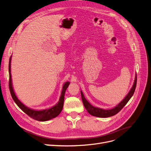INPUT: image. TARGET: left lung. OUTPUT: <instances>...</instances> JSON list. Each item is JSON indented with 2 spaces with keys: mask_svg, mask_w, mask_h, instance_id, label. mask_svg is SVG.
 Wrapping results in <instances>:
<instances>
[{
  "mask_svg": "<svg viewBox=\"0 0 151 151\" xmlns=\"http://www.w3.org/2000/svg\"><path fill=\"white\" fill-rule=\"evenodd\" d=\"M136 84H137V75H136V78H135V81L134 82L133 86L131 88V91H130L128 93V94L120 103L117 106H116L115 107L112 109L104 110V109L92 106L91 104L86 99V98L84 97L82 92L81 91L82 101L83 102V104H84V106L87 110V111L89 112L91 115H92L93 116L98 117H111V116L116 115V114H117L124 106L126 105V104L128 102V101L130 100V99L131 98V97L134 94L135 89H136Z\"/></svg>",
  "mask_w": 151,
  "mask_h": 151,
  "instance_id": "obj_1",
  "label": "left lung"
}]
</instances>
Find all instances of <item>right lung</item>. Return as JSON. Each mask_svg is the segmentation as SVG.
I'll use <instances>...</instances> for the list:
<instances>
[{
    "label": "right lung",
    "mask_w": 151,
    "mask_h": 151,
    "mask_svg": "<svg viewBox=\"0 0 151 151\" xmlns=\"http://www.w3.org/2000/svg\"><path fill=\"white\" fill-rule=\"evenodd\" d=\"M10 61H11V57L9 59V90L10 92V94L13 99L14 102L16 103V104L18 106V107L23 111L26 114L32 118L34 120L39 121H49L50 119H52L53 118L56 117L61 112L62 109H63L64 106V95L65 92L67 89V88L68 87L70 82H65L64 85L62 87V91L61 95L59 99V101L57 104L54 107H51L50 109H44V110L42 111H35L33 110V109H29L25 106L23 104L20 102L15 96V92L14 91L12 84V79H11V74H10Z\"/></svg>",
    "instance_id": "obj_1"
}]
</instances>
